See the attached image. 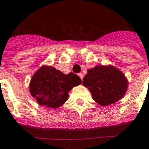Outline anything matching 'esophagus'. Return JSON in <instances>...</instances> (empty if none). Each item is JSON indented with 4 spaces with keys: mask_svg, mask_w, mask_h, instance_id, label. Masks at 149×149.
<instances>
[{
    "mask_svg": "<svg viewBox=\"0 0 149 149\" xmlns=\"http://www.w3.org/2000/svg\"><path fill=\"white\" fill-rule=\"evenodd\" d=\"M78 75H79V76L81 78V80H82V79H83V78H84L83 74H82V73H79V74H78Z\"/></svg>",
    "mask_w": 149,
    "mask_h": 149,
    "instance_id": "34e87169",
    "label": "esophagus"
}]
</instances>
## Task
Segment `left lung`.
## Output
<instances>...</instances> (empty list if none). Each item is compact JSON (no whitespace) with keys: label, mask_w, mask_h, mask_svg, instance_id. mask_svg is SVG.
Wrapping results in <instances>:
<instances>
[{"label":"left lung","mask_w":149,"mask_h":149,"mask_svg":"<svg viewBox=\"0 0 149 149\" xmlns=\"http://www.w3.org/2000/svg\"><path fill=\"white\" fill-rule=\"evenodd\" d=\"M83 85L91 92L92 99L101 106H108L124 97L128 81L124 73L112 65H96L88 69Z\"/></svg>","instance_id":"left-lung-1"}]
</instances>
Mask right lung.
I'll use <instances>...</instances> for the list:
<instances>
[{"label":"right lung","instance_id":"1","mask_svg":"<svg viewBox=\"0 0 149 149\" xmlns=\"http://www.w3.org/2000/svg\"><path fill=\"white\" fill-rule=\"evenodd\" d=\"M81 80L73 73L64 74L49 65H42L34 73L29 83V92L41 106L56 109L68 98V92Z\"/></svg>","mask_w":149,"mask_h":149}]
</instances>
